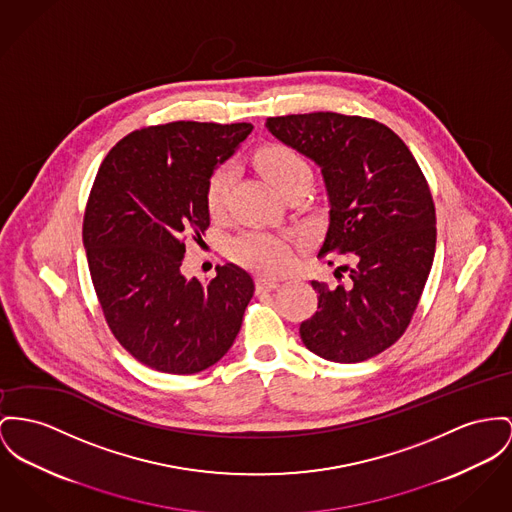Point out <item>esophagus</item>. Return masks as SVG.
<instances>
[{"instance_id":"34e87169","label":"esophagus","mask_w":512,"mask_h":512,"mask_svg":"<svg viewBox=\"0 0 512 512\" xmlns=\"http://www.w3.org/2000/svg\"><path fill=\"white\" fill-rule=\"evenodd\" d=\"M279 287V279L275 277H258L256 279V289L258 291H273Z\"/></svg>"}]
</instances>
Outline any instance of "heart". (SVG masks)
<instances>
[{
  "instance_id": "heart-1",
  "label": "heart",
  "mask_w": 512,
  "mask_h": 512,
  "mask_svg": "<svg viewBox=\"0 0 512 512\" xmlns=\"http://www.w3.org/2000/svg\"><path fill=\"white\" fill-rule=\"evenodd\" d=\"M256 165L279 192L291 180L310 174L305 159L287 145L272 143L256 153ZM235 178L231 163L219 165L211 172L205 186V205L211 215H221L225 211L229 190ZM229 254L240 266L254 272L277 273L285 270L293 260V250L283 237L270 233H242L229 242Z\"/></svg>"
}]
</instances>
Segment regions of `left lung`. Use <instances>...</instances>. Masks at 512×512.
<instances>
[{
	"label": "left lung",
	"instance_id": "left-lung-1",
	"mask_svg": "<svg viewBox=\"0 0 512 512\" xmlns=\"http://www.w3.org/2000/svg\"><path fill=\"white\" fill-rule=\"evenodd\" d=\"M266 128L322 171L330 223L318 258L355 262L338 268L349 272L345 285L312 281L318 310L301 324V340L334 363L367 361L406 332L433 266L427 180L408 145L371 118L310 112L268 118Z\"/></svg>",
	"mask_w": 512,
	"mask_h": 512
}]
</instances>
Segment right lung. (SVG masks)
<instances>
[{"label": "right lung", "mask_w": 512, "mask_h": 512, "mask_svg": "<svg viewBox=\"0 0 512 512\" xmlns=\"http://www.w3.org/2000/svg\"><path fill=\"white\" fill-rule=\"evenodd\" d=\"M252 124L171 122L132 132L104 157L83 219V246L108 328L139 363L194 375L233 345L254 295L235 264L186 279L184 237L209 227L205 186Z\"/></svg>", "instance_id": "obj_1"}]
</instances>
